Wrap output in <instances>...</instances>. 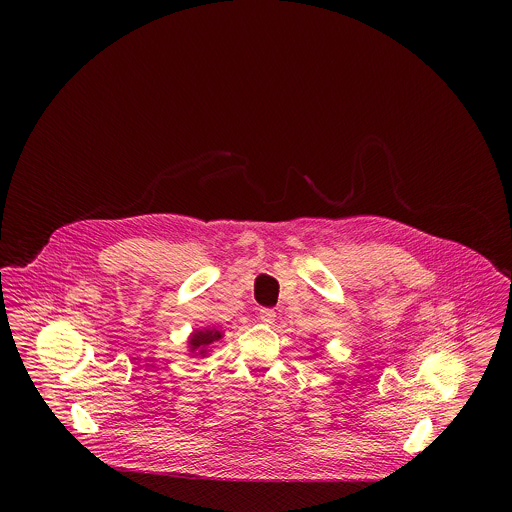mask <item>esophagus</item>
<instances>
[{
    "mask_svg": "<svg viewBox=\"0 0 512 512\" xmlns=\"http://www.w3.org/2000/svg\"><path fill=\"white\" fill-rule=\"evenodd\" d=\"M259 318H261L263 322L270 324V322H274L276 313H274V309H261V311H259Z\"/></svg>",
    "mask_w": 512,
    "mask_h": 512,
    "instance_id": "obj_1",
    "label": "esophagus"
}]
</instances>
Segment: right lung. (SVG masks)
Returning a JSON list of instances; mask_svg holds the SVG:
<instances>
[{"label": "right lung", "mask_w": 512, "mask_h": 512, "mask_svg": "<svg viewBox=\"0 0 512 512\" xmlns=\"http://www.w3.org/2000/svg\"><path fill=\"white\" fill-rule=\"evenodd\" d=\"M220 338H222V334L219 330H197L190 338V347H192V351H197V355H205L207 347L213 341H219Z\"/></svg>", "instance_id": "obj_1"}]
</instances>
